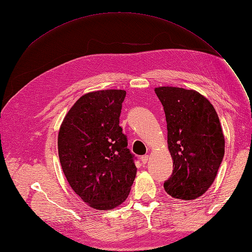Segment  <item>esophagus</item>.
I'll return each mask as SVG.
<instances>
[{"label": "esophagus", "mask_w": 252, "mask_h": 252, "mask_svg": "<svg viewBox=\"0 0 252 252\" xmlns=\"http://www.w3.org/2000/svg\"><path fill=\"white\" fill-rule=\"evenodd\" d=\"M148 159H149V156H144V157L141 158V161H142L143 164H147Z\"/></svg>", "instance_id": "34e87169"}]
</instances>
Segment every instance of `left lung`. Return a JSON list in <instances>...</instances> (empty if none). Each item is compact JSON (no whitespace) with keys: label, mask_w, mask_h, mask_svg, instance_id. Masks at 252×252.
<instances>
[{"label":"left lung","mask_w":252,"mask_h":252,"mask_svg":"<svg viewBox=\"0 0 252 252\" xmlns=\"http://www.w3.org/2000/svg\"><path fill=\"white\" fill-rule=\"evenodd\" d=\"M167 122V143L173 162L165 191L174 199L191 201L215 182L225 152L220 119L207 97L193 89L155 88Z\"/></svg>","instance_id":"obj_1"}]
</instances>
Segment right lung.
<instances>
[{
    "instance_id": "1",
    "label": "right lung",
    "mask_w": 252,
    "mask_h": 252,
    "mask_svg": "<svg viewBox=\"0 0 252 252\" xmlns=\"http://www.w3.org/2000/svg\"><path fill=\"white\" fill-rule=\"evenodd\" d=\"M125 90L82 95L60 126L58 150L73 191L89 207L111 210L124 203L136 175L119 118Z\"/></svg>"
}]
</instances>
